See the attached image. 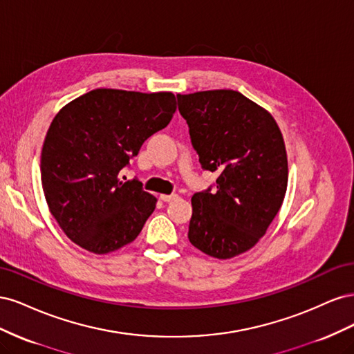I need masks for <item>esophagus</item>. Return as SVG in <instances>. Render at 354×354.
Listing matches in <instances>:
<instances>
[{"instance_id":"obj_1","label":"esophagus","mask_w":354,"mask_h":354,"mask_svg":"<svg viewBox=\"0 0 354 354\" xmlns=\"http://www.w3.org/2000/svg\"><path fill=\"white\" fill-rule=\"evenodd\" d=\"M159 198H160V201H164V202H171V201L177 199L178 196L176 194H173V195H160Z\"/></svg>"}]
</instances>
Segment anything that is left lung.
I'll use <instances>...</instances> for the list:
<instances>
[{"mask_svg":"<svg viewBox=\"0 0 354 354\" xmlns=\"http://www.w3.org/2000/svg\"><path fill=\"white\" fill-rule=\"evenodd\" d=\"M192 146L216 189L192 196L189 241L214 259L251 250L279 211L288 185L285 143L273 116L243 94H177Z\"/></svg>","mask_w":354,"mask_h":354,"instance_id":"8db88e82","label":"left lung"}]
</instances>
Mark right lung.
<instances>
[{"instance_id": "add662e5", "label": "right lung", "mask_w": 354, "mask_h": 354, "mask_svg": "<svg viewBox=\"0 0 354 354\" xmlns=\"http://www.w3.org/2000/svg\"><path fill=\"white\" fill-rule=\"evenodd\" d=\"M173 93L97 88L66 104L53 120L41 152L48 208L66 236L94 254L133 242L156 198L121 171L176 112Z\"/></svg>"}]
</instances>
